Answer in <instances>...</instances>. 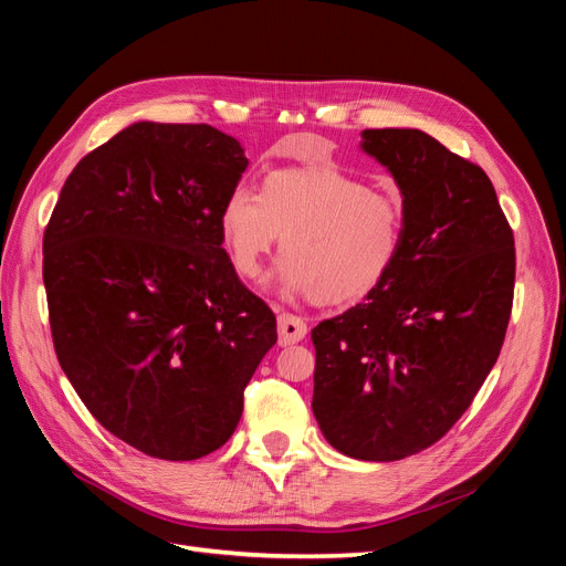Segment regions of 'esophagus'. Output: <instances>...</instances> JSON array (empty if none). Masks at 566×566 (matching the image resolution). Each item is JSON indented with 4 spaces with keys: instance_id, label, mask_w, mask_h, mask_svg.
<instances>
[{
    "instance_id": "esophagus-1",
    "label": "esophagus",
    "mask_w": 566,
    "mask_h": 566,
    "mask_svg": "<svg viewBox=\"0 0 566 566\" xmlns=\"http://www.w3.org/2000/svg\"><path fill=\"white\" fill-rule=\"evenodd\" d=\"M306 337V323L300 316L293 314H281L279 316V345L290 347L297 345Z\"/></svg>"
}]
</instances>
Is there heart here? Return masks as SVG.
Segmentation results:
<instances>
[{
  "instance_id": "heart-1",
  "label": "heart",
  "mask_w": 566,
  "mask_h": 566,
  "mask_svg": "<svg viewBox=\"0 0 566 566\" xmlns=\"http://www.w3.org/2000/svg\"><path fill=\"white\" fill-rule=\"evenodd\" d=\"M403 200L337 169H281L256 193L231 188L219 214L221 243L245 279L283 235L269 285L285 295L347 304L378 287L403 245Z\"/></svg>"
}]
</instances>
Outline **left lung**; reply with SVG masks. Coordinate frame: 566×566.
Listing matches in <instances>:
<instances>
[{
  "label": "left lung",
  "mask_w": 566,
  "mask_h": 566,
  "mask_svg": "<svg viewBox=\"0 0 566 566\" xmlns=\"http://www.w3.org/2000/svg\"><path fill=\"white\" fill-rule=\"evenodd\" d=\"M397 181L403 245L385 281L312 331V410L333 449L389 462L432 447L501 354L515 241L482 167L420 129H364Z\"/></svg>",
  "instance_id": "obj_1"
}]
</instances>
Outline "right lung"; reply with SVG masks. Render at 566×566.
I'll list each match as a JSON object with an SVG mask.
<instances>
[{
	"instance_id": "obj_1",
	"label": "right lung",
	"mask_w": 566,
	"mask_h": 566,
	"mask_svg": "<svg viewBox=\"0 0 566 566\" xmlns=\"http://www.w3.org/2000/svg\"><path fill=\"white\" fill-rule=\"evenodd\" d=\"M248 169L210 125L134 123L84 156L44 231V287L65 378L146 455L224 447L276 316L238 279L219 214Z\"/></svg>"
}]
</instances>
